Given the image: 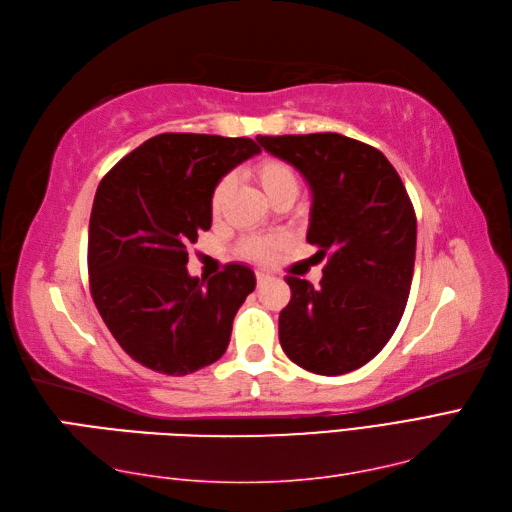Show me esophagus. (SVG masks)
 Returning a JSON list of instances; mask_svg holds the SVG:
<instances>
[{"label":"esophagus","mask_w":512,"mask_h":512,"mask_svg":"<svg viewBox=\"0 0 512 512\" xmlns=\"http://www.w3.org/2000/svg\"><path fill=\"white\" fill-rule=\"evenodd\" d=\"M267 280H271V273H269V271H265V269L256 271V282H258V284H265Z\"/></svg>","instance_id":"esophagus-1"}]
</instances>
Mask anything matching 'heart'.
<instances>
[{"instance_id": "obj_1", "label": "heart", "mask_w": 512, "mask_h": 512, "mask_svg": "<svg viewBox=\"0 0 512 512\" xmlns=\"http://www.w3.org/2000/svg\"><path fill=\"white\" fill-rule=\"evenodd\" d=\"M249 176L260 186L271 204L280 202V199H295L299 193V176L297 171L286 160L280 158H263L258 160L249 169ZM232 191V178H221L213 191H210V213L215 217L223 210V204ZM278 247L276 239H247L241 245V254L249 260H267L271 258L273 249Z\"/></svg>"}]
</instances>
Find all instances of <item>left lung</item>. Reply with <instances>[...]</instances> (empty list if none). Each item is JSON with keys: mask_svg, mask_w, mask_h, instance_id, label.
I'll use <instances>...</instances> for the list:
<instances>
[{"mask_svg": "<svg viewBox=\"0 0 512 512\" xmlns=\"http://www.w3.org/2000/svg\"><path fill=\"white\" fill-rule=\"evenodd\" d=\"M306 178L313 206L306 241L328 254L319 286L286 276L284 354L319 376L367 365L400 323L415 269L417 217L380 149L336 132L256 136Z\"/></svg>", "mask_w": 512, "mask_h": 512, "instance_id": "8db88e82", "label": "left lung"}]
</instances>
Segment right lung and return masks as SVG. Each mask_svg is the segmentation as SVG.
Listing matches in <instances>:
<instances>
[{
    "label": "right lung",
    "mask_w": 512,
    "mask_h": 512,
    "mask_svg": "<svg viewBox=\"0 0 512 512\" xmlns=\"http://www.w3.org/2000/svg\"><path fill=\"white\" fill-rule=\"evenodd\" d=\"M258 152L252 139L165 132L99 182L89 223L91 295L121 350L143 367L186 376L228 350L254 271L232 263L208 282L191 278L186 247L213 223V186Z\"/></svg>",
    "instance_id": "1"
}]
</instances>
